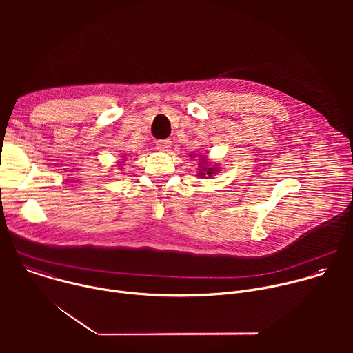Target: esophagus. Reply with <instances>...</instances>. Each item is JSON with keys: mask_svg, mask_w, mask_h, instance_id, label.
Listing matches in <instances>:
<instances>
[{"mask_svg": "<svg viewBox=\"0 0 353 353\" xmlns=\"http://www.w3.org/2000/svg\"><path fill=\"white\" fill-rule=\"evenodd\" d=\"M172 146V141L169 139H159L157 141V149L161 150V152H168Z\"/></svg>", "mask_w": 353, "mask_h": 353, "instance_id": "34e87169", "label": "esophagus"}]
</instances>
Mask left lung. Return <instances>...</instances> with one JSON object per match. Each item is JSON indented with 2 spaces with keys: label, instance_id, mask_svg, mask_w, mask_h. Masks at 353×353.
<instances>
[{
  "label": "left lung",
  "instance_id": "8db88e82",
  "mask_svg": "<svg viewBox=\"0 0 353 353\" xmlns=\"http://www.w3.org/2000/svg\"><path fill=\"white\" fill-rule=\"evenodd\" d=\"M199 170H198V176L201 177H211L218 172V168H208L207 166V161L205 158H199Z\"/></svg>",
  "mask_w": 353,
  "mask_h": 353
}]
</instances>
